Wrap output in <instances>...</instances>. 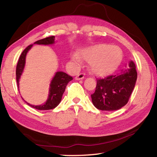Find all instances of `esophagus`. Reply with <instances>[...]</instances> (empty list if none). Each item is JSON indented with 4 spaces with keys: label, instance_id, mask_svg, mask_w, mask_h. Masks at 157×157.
I'll use <instances>...</instances> for the list:
<instances>
[{
    "label": "esophagus",
    "instance_id": "34e87169",
    "mask_svg": "<svg viewBox=\"0 0 157 157\" xmlns=\"http://www.w3.org/2000/svg\"><path fill=\"white\" fill-rule=\"evenodd\" d=\"M85 74L84 73H79L78 75H77L75 77V79L76 80H79V79H83L84 78Z\"/></svg>",
    "mask_w": 157,
    "mask_h": 157
}]
</instances>
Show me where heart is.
I'll list each match as a JSON object with an SVG mask.
<instances>
[{
    "mask_svg": "<svg viewBox=\"0 0 157 157\" xmlns=\"http://www.w3.org/2000/svg\"><path fill=\"white\" fill-rule=\"evenodd\" d=\"M79 56L89 62L90 70L96 75L105 76L113 73L121 62L123 52L120 48L109 44H98L81 50ZM72 59L81 62V58L74 55Z\"/></svg>",
    "mask_w": 157,
    "mask_h": 157,
    "instance_id": "obj_1",
    "label": "heart"
}]
</instances>
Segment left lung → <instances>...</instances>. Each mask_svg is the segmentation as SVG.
<instances>
[{
	"label": "left lung",
	"mask_w": 157,
	"mask_h": 157,
	"mask_svg": "<svg viewBox=\"0 0 157 157\" xmlns=\"http://www.w3.org/2000/svg\"><path fill=\"white\" fill-rule=\"evenodd\" d=\"M129 67L118 75L97 79L95 91L91 96L98 109L118 110L128 102L137 79L136 66L132 61Z\"/></svg>",
	"instance_id": "1"
}]
</instances>
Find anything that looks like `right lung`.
I'll return each mask as SVG.
<instances>
[{
  "label": "right lung",
  "mask_w": 157,
  "mask_h": 157,
  "mask_svg": "<svg viewBox=\"0 0 157 157\" xmlns=\"http://www.w3.org/2000/svg\"><path fill=\"white\" fill-rule=\"evenodd\" d=\"M54 43L55 36H51L36 41V42H34V44L40 45H50L53 44ZM33 46V44H31L26 48L22 52V53H21L19 59H18L17 65V69H16V75H17L18 88H19V87H18V85H19V84H18V82H19V79L25 67L26 55H27L28 50L31 48ZM72 77L68 75V74L62 72V71H58V72L55 73V75L52 79L51 83L50 84L49 95L46 102H45L44 105L36 106L32 105L28 102L26 103H28V105L31 106L32 107L38 110L52 109L56 107L60 103L61 100H62L63 92L65 91L66 86H67L68 82L72 80Z\"/></svg>",
  "instance_id": "1"
}]
</instances>
